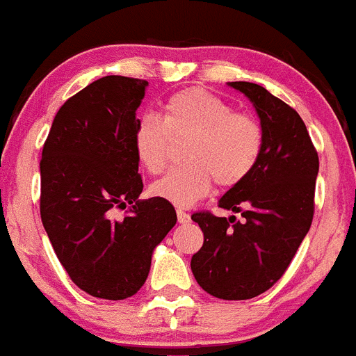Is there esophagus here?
<instances>
[{
    "mask_svg": "<svg viewBox=\"0 0 356 356\" xmlns=\"http://www.w3.org/2000/svg\"><path fill=\"white\" fill-rule=\"evenodd\" d=\"M176 216H178V223H181V225L191 222V215L187 211H184V209H176Z\"/></svg>",
    "mask_w": 356,
    "mask_h": 356,
    "instance_id": "34e87169",
    "label": "esophagus"
}]
</instances>
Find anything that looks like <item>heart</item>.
I'll use <instances>...</instances> for the list:
<instances>
[{
  "label": "heart",
  "mask_w": 356,
  "mask_h": 356,
  "mask_svg": "<svg viewBox=\"0 0 356 356\" xmlns=\"http://www.w3.org/2000/svg\"><path fill=\"white\" fill-rule=\"evenodd\" d=\"M181 159L155 181L150 192L176 208H191L209 194L213 184L236 187L260 161L264 129L253 115L236 111L229 101L206 89H185L162 103L161 115L145 113L134 124L131 145L136 161L152 175L165 168L171 140H184Z\"/></svg>",
  "instance_id": "1"
}]
</instances>
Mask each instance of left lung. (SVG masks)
Segmentation results:
<instances>
[{
	"mask_svg": "<svg viewBox=\"0 0 356 356\" xmlns=\"http://www.w3.org/2000/svg\"><path fill=\"white\" fill-rule=\"evenodd\" d=\"M255 106L264 150L252 175L220 197L218 206L241 213L199 211L204 243L192 255L195 282L209 296L245 300L269 290L285 274L313 222L320 162L300 115L250 82H229Z\"/></svg>",
	"mask_w": 356,
	"mask_h": 356,
	"instance_id": "left-lung-1",
	"label": "left lung"
}]
</instances>
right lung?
<instances>
[{"mask_svg": "<svg viewBox=\"0 0 356 356\" xmlns=\"http://www.w3.org/2000/svg\"><path fill=\"white\" fill-rule=\"evenodd\" d=\"M147 86L118 74L96 80L59 108L43 145V227L71 282L97 299L134 296L176 223L171 202L138 199L143 180L131 136ZM115 207L128 215L113 219Z\"/></svg>", "mask_w": 356, "mask_h": 356, "instance_id": "right-lung-1", "label": "right lung"}]
</instances>
